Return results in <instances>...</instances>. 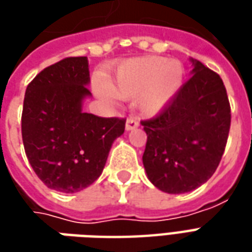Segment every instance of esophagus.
I'll list each match as a JSON object with an SVG mask.
<instances>
[{"label":"esophagus","mask_w":252,"mask_h":252,"mask_svg":"<svg viewBox=\"0 0 252 252\" xmlns=\"http://www.w3.org/2000/svg\"><path fill=\"white\" fill-rule=\"evenodd\" d=\"M139 126V120L135 119V117H129L128 120H126V131H132V129H135Z\"/></svg>","instance_id":"esophagus-1"}]
</instances>
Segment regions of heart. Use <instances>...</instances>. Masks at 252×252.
<instances>
[{
  "mask_svg": "<svg viewBox=\"0 0 252 252\" xmlns=\"http://www.w3.org/2000/svg\"><path fill=\"white\" fill-rule=\"evenodd\" d=\"M184 78V67L177 61L160 57L132 59L117 70L115 78L99 90L102 97L110 93L123 99L139 97L144 112L157 113L173 98Z\"/></svg>",
  "mask_w": 252,
  "mask_h": 252,
  "instance_id": "1",
  "label": "heart"
}]
</instances>
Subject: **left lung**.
<instances>
[{"label":"left lung","mask_w":252,"mask_h":252,"mask_svg":"<svg viewBox=\"0 0 252 252\" xmlns=\"http://www.w3.org/2000/svg\"><path fill=\"white\" fill-rule=\"evenodd\" d=\"M193 75L158 116L143 120L147 133L143 164L159 190L181 194L205 184L227 144L231 106L217 72L198 61Z\"/></svg>","instance_id":"8db88e82"}]
</instances>
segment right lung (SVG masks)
<instances>
[{
  "instance_id": "obj_1",
  "label": "right lung",
  "mask_w": 252,
  "mask_h": 252,
  "mask_svg": "<svg viewBox=\"0 0 252 252\" xmlns=\"http://www.w3.org/2000/svg\"><path fill=\"white\" fill-rule=\"evenodd\" d=\"M86 57L64 58L46 67L27 86L21 135L27 158L50 189L77 193L98 178L126 119L82 110L92 95Z\"/></svg>"
}]
</instances>
